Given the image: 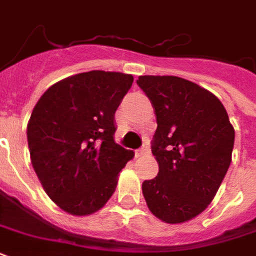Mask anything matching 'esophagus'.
Returning <instances> with one entry per match:
<instances>
[{
    "mask_svg": "<svg viewBox=\"0 0 256 256\" xmlns=\"http://www.w3.org/2000/svg\"><path fill=\"white\" fill-rule=\"evenodd\" d=\"M150 154V148H148V142H144V146L140 148H138L136 152V156H148Z\"/></svg>",
    "mask_w": 256,
    "mask_h": 256,
    "instance_id": "1",
    "label": "esophagus"
}]
</instances>
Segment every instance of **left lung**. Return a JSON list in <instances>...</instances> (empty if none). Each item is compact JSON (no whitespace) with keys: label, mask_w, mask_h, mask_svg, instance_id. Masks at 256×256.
<instances>
[{"label":"left lung","mask_w":256,"mask_h":256,"mask_svg":"<svg viewBox=\"0 0 256 256\" xmlns=\"http://www.w3.org/2000/svg\"><path fill=\"white\" fill-rule=\"evenodd\" d=\"M152 108V152L160 164L142 183L148 207L166 223L195 218L216 194L231 164L235 132L222 102L206 88L174 76L136 80Z\"/></svg>","instance_id":"obj_1"}]
</instances>
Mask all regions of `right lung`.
<instances>
[{
	"instance_id": "obj_1",
	"label": "right lung",
	"mask_w": 256,
	"mask_h": 256,
	"mask_svg": "<svg viewBox=\"0 0 256 256\" xmlns=\"http://www.w3.org/2000/svg\"><path fill=\"white\" fill-rule=\"evenodd\" d=\"M134 78L92 70L46 90L28 124L30 160L53 202L88 215L116 191L118 174L134 156L116 144V112Z\"/></svg>"
}]
</instances>
